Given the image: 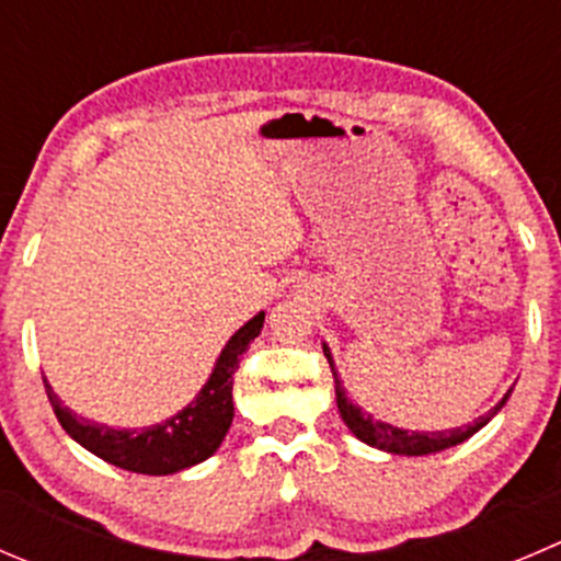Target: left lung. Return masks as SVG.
Wrapping results in <instances>:
<instances>
[{
  "label": "left lung",
  "mask_w": 561,
  "mask_h": 561,
  "mask_svg": "<svg viewBox=\"0 0 561 561\" xmlns=\"http://www.w3.org/2000/svg\"><path fill=\"white\" fill-rule=\"evenodd\" d=\"M323 353L331 364V375H334V383H336L334 386L336 408H340V416H342V422L347 425V431H351L358 442L369 444V447H375V449H383V453H391V455L422 458V455H433V453H442V449L458 447V444H463L466 438L474 436L477 431H482V427H485L488 422H491V419L502 411L504 402L510 400V391H513L510 389L507 394H504L502 400H499L496 405L485 413V416L474 419L471 425L453 427V431H402V427L389 425V422H380V419H375L373 413L364 411L362 405H356V402L347 397L340 375H336L334 356H331V347L325 345V342H323Z\"/></svg>",
  "instance_id": "obj_1"
}]
</instances>
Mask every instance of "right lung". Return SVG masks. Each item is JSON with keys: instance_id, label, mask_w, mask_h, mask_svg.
<instances>
[{"instance_id": "add662e5", "label": "right lung", "mask_w": 561, "mask_h": 561, "mask_svg": "<svg viewBox=\"0 0 561 561\" xmlns=\"http://www.w3.org/2000/svg\"><path fill=\"white\" fill-rule=\"evenodd\" d=\"M263 323L265 312H257L249 323H243L227 340V345L221 347L219 358H216L214 369H210V378L205 380L197 397L186 408L172 413L170 419L159 422V425L142 427V431H128V427L98 425L92 419L76 416L54 394L51 383L43 378L48 402H51L62 431L76 444H81L87 453L98 455V458L117 466V469L150 477H167L175 474V471L192 469V466L208 460L221 447L227 431H230L232 416H236L232 375H236L243 353L252 345L254 336L260 334Z\"/></svg>"}]
</instances>
